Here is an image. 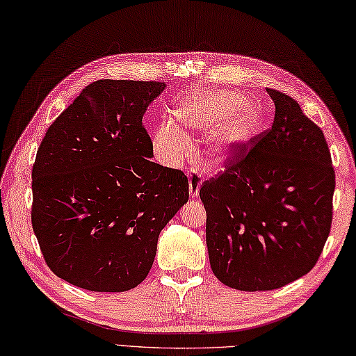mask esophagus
<instances>
[{"label": "esophagus", "mask_w": 356, "mask_h": 356, "mask_svg": "<svg viewBox=\"0 0 356 356\" xmlns=\"http://www.w3.org/2000/svg\"><path fill=\"white\" fill-rule=\"evenodd\" d=\"M201 184H202L201 172H197V170L190 172L188 173V192H190V196H192V197L197 196L199 187H201Z\"/></svg>", "instance_id": "esophagus-1"}]
</instances>
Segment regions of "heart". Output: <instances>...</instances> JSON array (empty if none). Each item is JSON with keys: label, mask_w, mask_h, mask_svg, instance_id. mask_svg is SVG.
I'll list each match as a JSON object with an SVG mask.
<instances>
[{"label": "heart", "mask_w": 356, "mask_h": 356, "mask_svg": "<svg viewBox=\"0 0 356 356\" xmlns=\"http://www.w3.org/2000/svg\"><path fill=\"white\" fill-rule=\"evenodd\" d=\"M179 124L197 134H213L208 159L222 161L234 146L252 136L259 124L255 107L232 92H208L202 98L188 101L178 111ZM154 146L169 164L183 161L192 145L188 137L173 122H164L154 134Z\"/></svg>", "instance_id": "obj_1"}]
</instances>
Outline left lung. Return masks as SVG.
Masks as SVG:
<instances>
[{
    "instance_id": "1",
    "label": "left lung",
    "mask_w": 356,
    "mask_h": 356,
    "mask_svg": "<svg viewBox=\"0 0 356 356\" xmlns=\"http://www.w3.org/2000/svg\"><path fill=\"white\" fill-rule=\"evenodd\" d=\"M267 93L272 127L234 146L225 170L199 188L213 273L241 291L281 289L307 275L332 223L335 172L323 131L289 95Z\"/></svg>"
}]
</instances>
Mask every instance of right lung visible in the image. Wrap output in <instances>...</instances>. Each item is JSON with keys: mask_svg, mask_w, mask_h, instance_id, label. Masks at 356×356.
Here are the masks:
<instances>
[{"mask_svg": "<svg viewBox=\"0 0 356 356\" xmlns=\"http://www.w3.org/2000/svg\"><path fill=\"white\" fill-rule=\"evenodd\" d=\"M160 81L98 80L43 137L31 172V225L58 278L119 293L148 276L161 229L188 201L183 170L151 161L143 127Z\"/></svg>", "mask_w": 356, "mask_h": 356, "instance_id": "1", "label": "right lung"}]
</instances>
